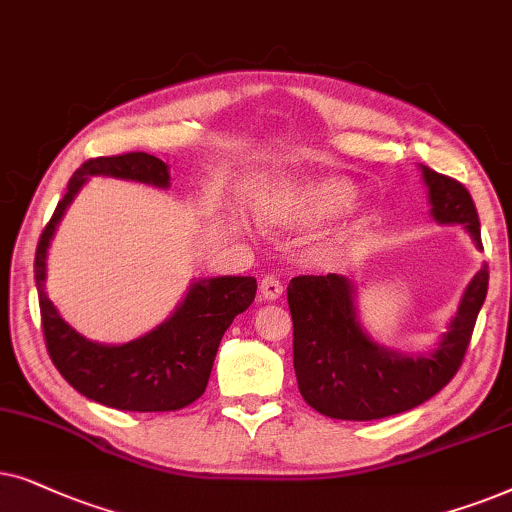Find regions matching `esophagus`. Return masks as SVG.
I'll list each match as a JSON object with an SVG mask.
<instances>
[{
	"mask_svg": "<svg viewBox=\"0 0 512 512\" xmlns=\"http://www.w3.org/2000/svg\"><path fill=\"white\" fill-rule=\"evenodd\" d=\"M283 295V285L276 276H264L260 283V297L264 302H276L278 297Z\"/></svg>",
	"mask_w": 512,
	"mask_h": 512,
	"instance_id": "obj_1",
	"label": "esophagus"
}]
</instances>
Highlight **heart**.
<instances>
[{
  "mask_svg": "<svg viewBox=\"0 0 512 512\" xmlns=\"http://www.w3.org/2000/svg\"><path fill=\"white\" fill-rule=\"evenodd\" d=\"M353 199H356V187L344 177H309L264 194L257 201L255 213L262 227L269 231L311 229L342 213ZM365 222V217H353L351 222H346L339 231V243L356 236Z\"/></svg>",
  "mask_w": 512,
  "mask_h": 512,
  "instance_id": "b5f03b06",
  "label": "heart"
}]
</instances>
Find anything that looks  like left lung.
<instances>
[{
  "mask_svg": "<svg viewBox=\"0 0 512 512\" xmlns=\"http://www.w3.org/2000/svg\"><path fill=\"white\" fill-rule=\"evenodd\" d=\"M431 215L438 224H463L482 250L480 220L468 189L421 166ZM487 264L468 288L428 353L386 349L367 335L356 309V285L346 276H297L288 285L292 313V363L302 398L330 419L372 421L426 403L461 367L475 320L485 304Z\"/></svg>",
  "mask_w": 512,
  "mask_h": 512,
  "instance_id": "left-lung-1",
  "label": "left lung"
}]
</instances>
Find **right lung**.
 Returning <instances> with one entry per match:
<instances>
[{"label":"right lung","instance_id":"obj_1","mask_svg":"<svg viewBox=\"0 0 512 512\" xmlns=\"http://www.w3.org/2000/svg\"><path fill=\"white\" fill-rule=\"evenodd\" d=\"M93 175L119 177L159 189L170 187L168 163L145 152L98 156L74 170L67 194L44 227L34 255L46 349L67 384L88 400L126 412L182 410L206 391L217 346L231 320L252 304L257 281L252 276L194 281L175 311L133 342L100 344L79 335L46 295V255L65 210Z\"/></svg>","mask_w":512,"mask_h":512}]
</instances>
